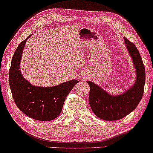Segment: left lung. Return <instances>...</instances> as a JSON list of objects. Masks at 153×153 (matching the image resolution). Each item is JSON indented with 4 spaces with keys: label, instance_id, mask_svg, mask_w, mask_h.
<instances>
[{
    "label": "left lung",
    "instance_id": "left-lung-1",
    "mask_svg": "<svg viewBox=\"0 0 153 153\" xmlns=\"http://www.w3.org/2000/svg\"><path fill=\"white\" fill-rule=\"evenodd\" d=\"M126 48L132 57L136 70L134 85L120 95L109 94L103 88L88 80L90 86L89 104L94 113L105 120H117L131 113L139 105L144 93L145 68L138 49L132 42L124 38Z\"/></svg>",
    "mask_w": 153,
    "mask_h": 153
}]
</instances>
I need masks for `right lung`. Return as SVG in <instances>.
<instances>
[{
	"instance_id": "add662e5",
	"label": "right lung",
	"mask_w": 153,
	"mask_h": 153,
	"mask_svg": "<svg viewBox=\"0 0 153 153\" xmlns=\"http://www.w3.org/2000/svg\"><path fill=\"white\" fill-rule=\"evenodd\" d=\"M19 43L11 59L9 85L18 108L25 115L41 121L52 120L59 115L67 96L78 80H71L51 87H38L28 82L20 72V60L27 40Z\"/></svg>"
}]
</instances>
